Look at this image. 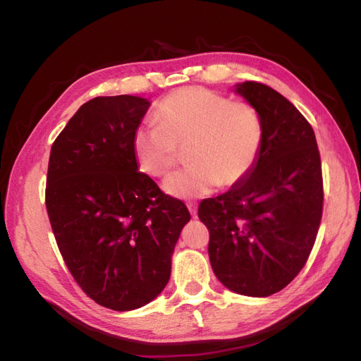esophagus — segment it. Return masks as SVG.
Segmentation results:
<instances>
[{"label": "esophagus", "mask_w": 361, "mask_h": 361, "mask_svg": "<svg viewBox=\"0 0 361 361\" xmlns=\"http://www.w3.org/2000/svg\"><path fill=\"white\" fill-rule=\"evenodd\" d=\"M188 210H189V213H191V216L195 218V215H197V204L189 202L188 204Z\"/></svg>", "instance_id": "esophagus-1"}]
</instances>
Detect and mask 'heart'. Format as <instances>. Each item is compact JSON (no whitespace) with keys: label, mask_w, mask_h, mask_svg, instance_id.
<instances>
[{"label":"heart","mask_w":361,"mask_h":361,"mask_svg":"<svg viewBox=\"0 0 361 361\" xmlns=\"http://www.w3.org/2000/svg\"><path fill=\"white\" fill-rule=\"evenodd\" d=\"M264 127L258 109L231 102L204 87H186L164 99L156 124L138 127L132 149L143 173L164 176L188 148L191 166L164 181L176 199H197L223 186L239 185L258 161Z\"/></svg>","instance_id":"1"}]
</instances>
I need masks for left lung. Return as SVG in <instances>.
I'll use <instances>...</instances> for the list:
<instances>
[{
    "label": "left lung",
    "mask_w": 361,
    "mask_h": 361,
    "mask_svg": "<svg viewBox=\"0 0 361 361\" xmlns=\"http://www.w3.org/2000/svg\"><path fill=\"white\" fill-rule=\"evenodd\" d=\"M234 92L258 109L261 152L245 180L200 202L199 218L219 282L266 298L283 290L312 252L323 209L320 152L312 127L277 90L247 81Z\"/></svg>",
    "instance_id": "8db88e82"
}]
</instances>
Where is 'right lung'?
I'll list each match as a JSON object with an SVG mask.
<instances>
[{
    "instance_id": "1",
    "label": "right lung",
    "mask_w": 361,
    "mask_h": 361,
    "mask_svg": "<svg viewBox=\"0 0 361 361\" xmlns=\"http://www.w3.org/2000/svg\"><path fill=\"white\" fill-rule=\"evenodd\" d=\"M149 100L97 97L56 138L47 169L46 209L66 267L103 307L133 310L159 296L191 215L138 172L133 133Z\"/></svg>"
}]
</instances>
